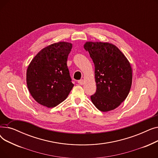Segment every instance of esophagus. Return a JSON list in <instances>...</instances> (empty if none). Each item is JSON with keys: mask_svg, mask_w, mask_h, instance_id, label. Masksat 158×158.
<instances>
[{"mask_svg": "<svg viewBox=\"0 0 158 158\" xmlns=\"http://www.w3.org/2000/svg\"><path fill=\"white\" fill-rule=\"evenodd\" d=\"M78 83L80 85H83L85 84V81L83 79H81V80L78 81Z\"/></svg>", "mask_w": 158, "mask_h": 158, "instance_id": "esophagus-1", "label": "esophagus"}]
</instances>
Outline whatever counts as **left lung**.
Returning <instances> with one entry per match:
<instances>
[{
  "label": "left lung",
  "instance_id": "8db88e82",
  "mask_svg": "<svg viewBox=\"0 0 158 158\" xmlns=\"http://www.w3.org/2000/svg\"><path fill=\"white\" fill-rule=\"evenodd\" d=\"M84 48L95 66L97 90L91 100L102 112L113 110L125 101L129 93L132 79L131 64L112 44L87 41Z\"/></svg>",
  "mask_w": 158,
  "mask_h": 158
}]
</instances>
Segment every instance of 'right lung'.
Segmentation results:
<instances>
[{
	"label": "right lung",
	"instance_id": "right-lung-1",
	"mask_svg": "<svg viewBox=\"0 0 158 158\" xmlns=\"http://www.w3.org/2000/svg\"><path fill=\"white\" fill-rule=\"evenodd\" d=\"M72 44L54 43L41 49L29 64L26 82L29 92L40 104L54 107L67 98L73 87L66 64Z\"/></svg>",
	"mask_w": 158,
	"mask_h": 158
}]
</instances>
